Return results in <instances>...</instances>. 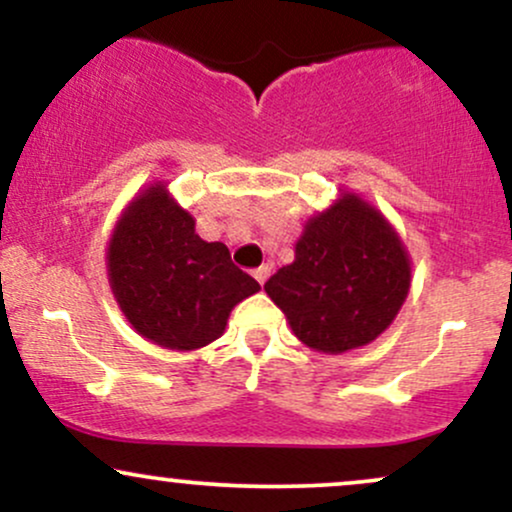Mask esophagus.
<instances>
[{"label":"esophagus","mask_w":512,"mask_h":512,"mask_svg":"<svg viewBox=\"0 0 512 512\" xmlns=\"http://www.w3.org/2000/svg\"><path fill=\"white\" fill-rule=\"evenodd\" d=\"M269 272H272V267H269V264H262V267H257L255 272H252V276H255V279L260 281V284H264V281L269 279Z\"/></svg>","instance_id":"esophagus-1"}]
</instances>
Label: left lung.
<instances>
[{
	"label": "left lung",
	"instance_id": "obj_1",
	"mask_svg": "<svg viewBox=\"0 0 512 512\" xmlns=\"http://www.w3.org/2000/svg\"><path fill=\"white\" fill-rule=\"evenodd\" d=\"M411 286V260L383 211L342 190L305 221L296 260L264 284L293 334L320 354H346L392 325Z\"/></svg>",
	"mask_w": 512,
	"mask_h": 512
}]
</instances>
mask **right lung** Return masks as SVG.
I'll use <instances>...</instances> for the list:
<instances>
[{
    "label": "right lung",
    "mask_w": 512,
    "mask_h": 512,
    "mask_svg": "<svg viewBox=\"0 0 512 512\" xmlns=\"http://www.w3.org/2000/svg\"><path fill=\"white\" fill-rule=\"evenodd\" d=\"M108 281L134 332L170 351L219 339L231 310L260 284L231 262L223 243L195 233L166 182H154L122 209L110 236Z\"/></svg>",
    "instance_id": "add662e5"
}]
</instances>
